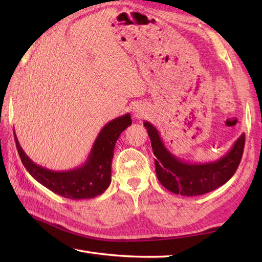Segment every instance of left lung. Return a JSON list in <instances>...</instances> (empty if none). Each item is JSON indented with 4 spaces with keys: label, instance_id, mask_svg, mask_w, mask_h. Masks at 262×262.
I'll return each mask as SVG.
<instances>
[{
    "label": "left lung",
    "instance_id": "1",
    "mask_svg": "<svg viewBox=\"0 0 262 262\" xmlns=\"http://www.w3.org/2000/svg\"><path fill=\"white\" fill-rule=\"evenodd\" d=\"M151 141L156 174L164 187L174 194L195 196L221 187L234 174L242 161L245 134L234 142L232 148L215 162L188 163L176 157L164 145L156 127L143 122Z\"/></svg>",
    "mask_w": 262,
    "mask_h": 262
}]
</instances>
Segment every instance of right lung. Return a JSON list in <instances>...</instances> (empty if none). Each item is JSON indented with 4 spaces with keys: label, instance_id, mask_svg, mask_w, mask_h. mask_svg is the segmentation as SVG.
Masks as SVG:
<instances>
[{
    "label": "right lung",
    "instance_id": "right-lung-1",
    "mask_svg": "<svg viewBox=\"0 0 262 262\" xmlns=\"http://www.w3.org/2000/svg\"><path fill=\"white\" fill-rule=\"evenodd\" d=\"M130 125L132 118L129 113L106 123L97 136L85 163L73 170L61 172L48 170L31 161L21 149L15 130L14 134L21 163L38 183L63 198L82 200L98 196L107 189L111 184V165L115 142L121 133Z\"/></svg>",
    "mask_w": 262,
    "mask_h": 262
}]
</instances>
